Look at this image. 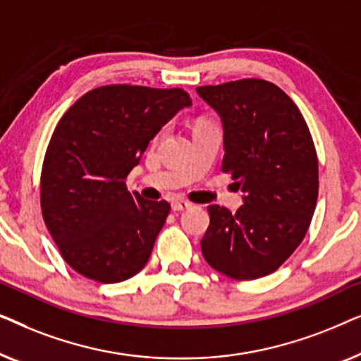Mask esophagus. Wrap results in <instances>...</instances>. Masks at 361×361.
Listing matches in <instances>:
<instances>
[{
  "instance_id": "obj_1",
  "label": "esophagus",
  "mask_w": 361,
  "mask_h": 361,
  "mask_svg": "<svg viewBox=\"0 0 361 361\" xmlns=\"http://www.w3.org/2000/svg\"><path fill=\"white\" fill-rule=\"evenodd\" d=\"M190 205H192L190 202H187V200H180V199H176V200H172V202H171V207H172V210H174V212L185 210V209H189Z\"/></svg>"
}]
</instances>
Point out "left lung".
<instances>
[{
	"label": "left lung",
	"instance_id": "left-lung-1",
	"mask_svg": "<svg viewBox=\"0 0 361 361\" xmlns=\"http://www.w3.org/2000/svg\"><path fill=\"white\" fill-rule=\"evenodd\" d=\"M224 126L221 171L243 192L231 214L210 205L200 241L207 263L231 279L274 273L304 240L319 194V162L307 123L274 83L245 78L197 87Z\"/></svg>",
	"mask_w": 361,
	"mask_h": 361
}]
</instances>
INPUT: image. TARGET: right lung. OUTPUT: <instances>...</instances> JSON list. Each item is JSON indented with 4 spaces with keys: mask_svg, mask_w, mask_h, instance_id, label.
I'll return each mask as SVG.
<instances>
[{
    "mask_svg": "<svg viewBox=\"0 0 361 361\" xmlns=\"http://www.w3.org/2000/svg\"><path fill=\"white\" fill-rule=\"evenodd\" d=\"M190 105L182 88L108 85L78 98L57 123L42 164L41 209L78 274L111 284L146 266L171 205L130 194L125 179L161 128Z\"/></svg>",
    "mask_w": 361,
    "mask_h": 361,
    "instance_id": "obj_1",
    "label": "right lung"
}]
</instances>
